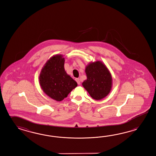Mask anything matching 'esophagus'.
I'll use <instances>...</instances> for the list:
<instances>
[{
  "instance_id": "34e87169",
  "label": "esophagus",
  "mask_w": 156,
  "mask_h": 156,
  "mask_svg": "<svg viewBox=\"0 0 156 156\" xmlns=\"http://www.w3.org/2000/svg\"><path fill=\"white\" fill-rule=\"evenodd\" d=\"M76 82L78 83V85H80V80L79 78H76Z\"/></svg>"
}]
</instances>
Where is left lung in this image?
Segmentation results:
<instances>
[{
	"label": "left lung",
	"mask_w": 156,
	"mask_h": 156,
	"mask_svg": "<svg viewBox=\"0 0 156 156\" xmlns=\"http://www.w3.org/2000/svg\"><path fill=\"white\" fill-rule=\"evenodd\" d=\"M87 80L82 86L96 100H100L110 94L112 85L111 73L101 61L90 62L86 67Z\"/></svg>",
	"instance_id": "1"
}]
</instances>
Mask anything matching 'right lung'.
Instances as JSON below:
<instances>
[{"label":"right lung","instance_id":"1","mask_svg":"<svg viewBox=\"0 0 156 156\" xmlns=\"http://www.w3.org/2000/svg\"><path fill=\"white\" fill-rule=\"evenodd\" d=\"M62 54L51 56L42 67L38 80L44 92L56 101H61L77 86V83L64 69Z\"/></svg>","mask_w":156,"mask_h":156}]
</instances>
